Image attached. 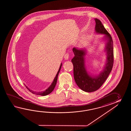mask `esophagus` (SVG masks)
Returning a JSON list of instances; mask_svg holds the SVG:
<instances>
[{
    "label": "esophagus",
    "instance_id": "1",
    "mask_svg": "<svg viewBox=\"0 0 131 131\" xmlns=\"http://www.w3.org/2000/svg\"><path fill=\"white\" fill-rule=\"evenodd\" d=\"M69 54H68V53H66L64 56V59H65L66 60H67V59H69Z\"/></svg>",
    "mask_w": 131,
    "mask_h": 131
}]
</instances>
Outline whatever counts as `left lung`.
Listing matches in <instances>:
<instances>
[{"label":"left lung","mask_w":131,"mask_h":131,"mask_svg":"<svg viewBox=\"0 0 131 131\" xmlns=\"http://www.w3.org/2000/svg\"><path fill=\"white\" fill-rule=\"evenodd\" d=\"M95 30L96 33L105 35L107 40L105 51L107 60L103 70L99 75L91 76L86 71L85 62L86 50L73 48L72 51L74 57L71 61L73 66V74L75 82L79 88L86 92H94L99 89L108 78L112 70L114 62L113 40L111 35L104 27L100 20L95 19Z\"/></svg>","instance_id":"left-lung-1"}]
</instances>
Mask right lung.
Instances as JSON below:
<instances>
[{
	"label": "right lung",
	"mask_w": 131,
	"mask_h": 131,
	"mask_svg": "<svg viewBox=\"0 0 131 131\" xmlns=\"http://www.w3.org/2000/svg\"><path fill=\"white\" fill-rule=\"evenodd\" d=\"M62 65V64L61 63V64H60V66L59 67V71H58V72H57V74H56V76H55V77L54 79V80H53L52 83L50 85V86H49V87L47 89H46L45 91L39 92H35V91H34L33 90H30V89H29L28 88V86H26V85H25V86H26V87L27 88V89H28V90L30 92H31L32 93H33L34 94H36V95H42V96H45V95H46L50 94V93H51V92L53 91V90H54V89L55 87L56 86V83H57V80H58V77L59 73V72H60V69H61Z\"/></svg>",
	"instance_id": "1"
}]
</instances>
